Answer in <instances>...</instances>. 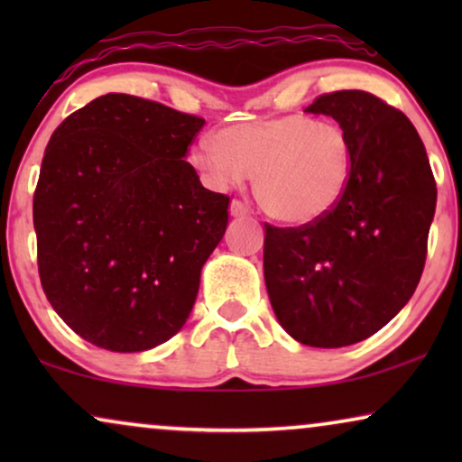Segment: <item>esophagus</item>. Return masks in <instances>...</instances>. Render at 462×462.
I'll use <instances>...</instances> for the list:
<instances>
[{
    "instance_id": "34e87169",
    "label": "esophagus",
    "mask_w": 462,
    "mask_h": 462,
    "mask_svg": "<svg viewBox=\"0 0 462 462\" xmlns=\"http://www.w3.org/2000/svg\"><path fill=\"white\" fill-rule=\"evenodd\" d=\"M231 214H233V217H250V208L242 199H233L231 201Z\"/></svg>"
}]
</instances>
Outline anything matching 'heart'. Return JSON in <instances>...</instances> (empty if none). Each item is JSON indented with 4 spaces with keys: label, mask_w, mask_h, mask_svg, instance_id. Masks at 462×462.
I'll use <instances>...</instances> for the list:
<instances>
[{
    "label": "heart",
    "mask_w": 462,
    "mask_h": 462,
    "mask_svg": "<svg viewBox=\"0 0 462 462\" xmlns=\"http://www.w3.org/2000/svg\"><path fill=\"white\" fill-rule=\"evenodd\" d=\"M214 142L191 151L208 185L229 189L254 174L258 204L283 225L319 223L351 185L353 143L337 124L296 113L226 125Z\"/></svg>",
    "instance_id": "obj_1"
}]
</instances>
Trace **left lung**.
<instances>
[{
  "instance_id": "obj_1",
  "label": "left lung",
  "mask_w": 462,
  "mask_h": 462,
  "mask_svg": "<svg viewBox=\"0 0 462 462\" xmlns=\"http://www.w3.org/2000/svg\"><path fill=\"white\" fill-rule=\"evenodd\" d=\"M353 143V179L337 210L307 226L264 223V283L290 337L337 349L389 324L419 286L438 187L419 132L364 90L307 106Z\"/></svg>"
}]
</instances>
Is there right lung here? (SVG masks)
Segmentation results:
<instances>
[{
    "instance_id": "1",
    "label": "right lung",
    "mask_w": 462,
    "mask_h": 462,
    "mask_svg": "<svg viewBox=\"0 0 462 462\" xmlns=\"http://www.w3.org/2000/svg\"><path fill=\"white\" fill-rule=\"evenodd\" d=\"M204 124L155 100L105 94L50 138L33 195L42 288L100 349H153L191 313L231 201L185 162Z\"/></svg>"
}]
</instances>
